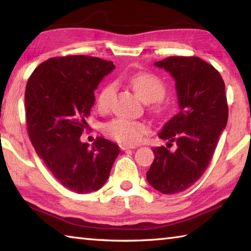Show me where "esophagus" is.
<instances>
[{"mask_svg":"<svg viewBox=\"0 0 251 251\" xmlns=\"http://www.w3.org/2000/svg\"><path fill=\"white\" fill-rule=\"evenodd\" d=\"M120 148H121V151H127V150H133V148H135V147L129 146V145H125V144H121Z\"/></svg>","mask_w":251,"mask_h":251,"instance_id":"1","label":"esophagus"}]
</instances>
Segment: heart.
Masks as SVG:
<instances>
[{
	"label": "heart",
	"mask_w": 251,
	"mask_h": 251,
	"mask_svg": "<svg viewBox=\"0 0 251 251\" xmlns=\"http://www.w3.org/2000/svg\"><path fill=\"white\" fill-rule=\"evenodd\" d=\"M131 88L145 103H152L151 112L156 115H163L166 112V105L161 97L165 95V85L158 76L151 73H137L127 77ZM116 85L109 83L101 88L97 96V108L100 112H107L115 94ZM104 134L125 145H134L141 141L147 133V126L141 121L117 117L106 123L103 127Z\"/></svg>",
	"instance_id": "heart-1"
}]
</instances>
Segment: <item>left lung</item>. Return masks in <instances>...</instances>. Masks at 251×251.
<instances>
[{
  "mask_svg": "<svg viewBox=\"0 0 251 251\" xmlns=\"http://www.w3.org/2000/svg\"><path fill=\"white\" fill-rule=\"evenodd\" d=\"M155 65L175 78L180 110L158 134L168 143L152 148L146 177L156 190L173 195L193 186L207 169L227 125L228 104L222 75L201 58L169 56ZM173 143L175 152L168 150Z\"/></svg>",
  "mask_w": 251,
  "mask_h": 251,
  "instance_id": "obj_1",
  "label": "left lung"
}]
</instances>
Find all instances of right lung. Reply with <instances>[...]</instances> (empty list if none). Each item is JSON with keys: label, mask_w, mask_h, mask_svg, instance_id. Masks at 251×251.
<instances>
[{"label": "right lung", "mask_w": 251, "mask_h": 251, "mask_svg": "<svg viewBox=\"0 0 251 251\" xmlns=\"http://www.w3.org/2000/svg\"><path fill=\"white\" fill-rule=\"evenodd\" d=\"M115 65L87 55L49 58L29 76L25 90L27 133L36 154L71 192L99 190L120 154L113 142L97 137L93 147L80 142L95 103L94 91Z\"/></svg>", "instance_id": "1"}]
</instances>
